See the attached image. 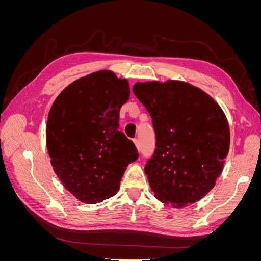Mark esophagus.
<instances>
[{"instance_id":"obj_1","label":"esophagus","mask_w":261,"mask_h":261,"mask_svg":"<svg viewBox=\"0 0 261 261\" xmlns=\"http://www.w3.org/2000/svg\"><path fill=\"white\" fill-rule=\"evenodd\" d=\"M134 144H135L137 150L140 149V144H139V140H138V139H134Z\"/></svg>"}]
</instances>
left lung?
I'll list each match as a JSON object with an SVG mask.
<instances>
[{
    "mask_svg": "<svg viewBox=\"0 0 261 261\" xmlns=\"http://www.w3.org/2000/svg\"><path fill=\"white\" fill-rule=\"evenodd\" d=\"M133 92L152 118L155 151L146 167L154 197L173 208L203 198L215 187L230 149L223 110L186 82L136 83Z\"/></svg>",
    "mask_w": 261,
    "mask_h": 261,
    "instance_id": "obj_1",
    "label": "left lung"
}]
</instances>
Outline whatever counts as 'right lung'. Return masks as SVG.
<instances>
[{
    "label": "right lung",
    "instance_id": "right-lung-1",
    "mask_svg": "<svg viewBox=\"0 0 261 261\" xmlns=\"http://www.w3.org/2000/svg\"><path fill=\"white\" fill-rule=\"evenodd\" d=\"M126 78L102 69L69 84L54 100L45 137L55 174L88 204L114 196L127 165L137 160L120 128V109L129 99Z\"/></svg>",
    "mask_w": 261,
    "mask_h": 261
}]
</instances>
